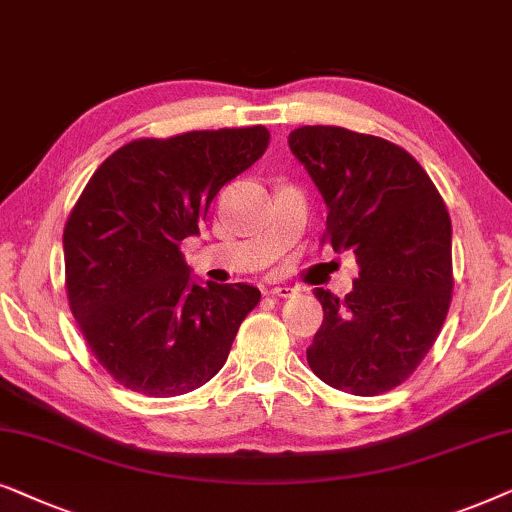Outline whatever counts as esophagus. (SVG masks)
I'll return each instance as SVG.
<instances>
[{"label": "esophagus", "instance_id": "1", "mask_svg": "<svg viewBox=\"0 0 512 512\" xmlns=\"http://www.w3.org/2000/svg\"><path fill=\"white\" fill-rule=\"evenodd\" d=\"M295 288H290V285H276V288H271L269 290V295H274V297H281V299H288V297H292L295 295Z\"/></svg>", "mask_w": 512, "mask_h": 512}]
</instances>
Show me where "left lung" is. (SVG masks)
<instances>
[{"label": "left lung", "mask_w": 512, "mask_h": 512, "mask_svg": "<svg viewBox=\"0 0 512 512\" xmlns=\"http://www.w3.org/2000/svg\"><path fill=\"white\" fill-rule=\"evenodd\" d=\"M290 149L327 206L320 243L353 250L360 274L346 297L313 290L323 325L306 360L327 386L393 391L438 339L452 302V220L410 152L342 126H302Z\"/></svg>", "instance_id": "8db88e82"}]
</instances>
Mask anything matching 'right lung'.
<instances>
[{
  "instance_id": "right-lung-1",
  "label": "right lung",
  "mask_w": 512,
  "mask_h": 512,
  "mask_svg": "<svg viewBox=\"0 0 512 512\" xmlns=\"http://www.w3.org/2000/svg\"><path fill=\"white\" fill-rule=\"evenodd\" d=\"M267 147L264 126L140 138L88 180L63 231L65 290L88 349L121 386L173 398L227 363L260 290L192 283L180 243Z\"/></svg>"
}]
</instances>
